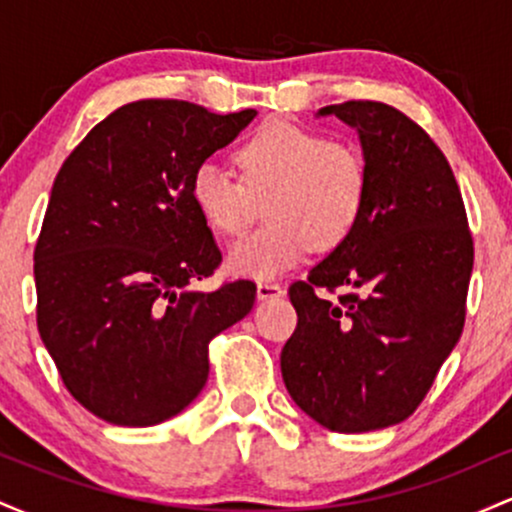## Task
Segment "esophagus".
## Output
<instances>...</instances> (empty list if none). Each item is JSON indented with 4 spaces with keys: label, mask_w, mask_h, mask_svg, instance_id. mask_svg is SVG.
I'll use <instances>...</instances> for the list:
<instances>
[{
    "label": "esophagus",
    "mask_w": 512,
    "mask_h": 512,
    "mask_svg": "<svg viewBox=\"0 0 512 512\" xmlns=\"http://www.w3.org/2000/svg\"><path fill=\"white\" fill-rule=\"evenodd\" d=\"M279 296H284V286L274 284V281H260V284H257V298H260V301Z\"/></svg>",
    "instance_id": "34e87169"
}]
</instances>
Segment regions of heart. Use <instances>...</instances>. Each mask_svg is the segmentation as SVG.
<instances>
[{
    "label": "heart",
    "instance_id": "1",
    "mask_svg": "<svg viewBox=\"0 0 512 512\" xmlns=\"http://www.w3.org/2000/svg\"><path fill=\"white\" fill-rule=\"evenodd\" d=\"M243 180L216 163H199L190 178L197 214L214 233L236 238L264 202L269 226L228 250V269L250 279H274L310 250L342 248L366 211L370 173L366 158L322 134L269 120L238 146Z\"/></svg>",
    "mask_w": 512,
    "mask_h": 512
}]
</instances>
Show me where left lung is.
I'll return each instance as SVG.
<instances>
[{"instance_id": "8db88e82", "label": "left lung", "mask_w": 512, "mask_h": 512, "mask_svg": "<svg viewBox=\"0 0 512 512\" xmlns=\"http://www.w3.org/2000/svg\"><path fill=\"white\" fill-rule=\"evenodd\" d=\"M354 127L370 190L342 248L291 284L296 332L281 349L293 402L337 433L411 416L464 327L474 243L448 158L433 139L375 101L327 105ZM317 288H349L337 302Z\"/></svg>"}]
</instances>
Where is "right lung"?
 <instances>
[{"instance_id": "right-lung-1", "label": "right lung", "mask_w": 512, "mask_h": 512, "mask_svg": "<svg viewBox=\"0 0 512 512\" xmlns=\"http://www.w3.org/2000/svg\"><path fill=\"white\" fill-rule=\"evenodd\" d=\"M255 115L127 103L57 173L33 255L38 332L72 397L108 424L180 414L207 383L211 339L252 310L248 279L195 289L221 252L190 178Z\"/></svg>"}]
</instances>
